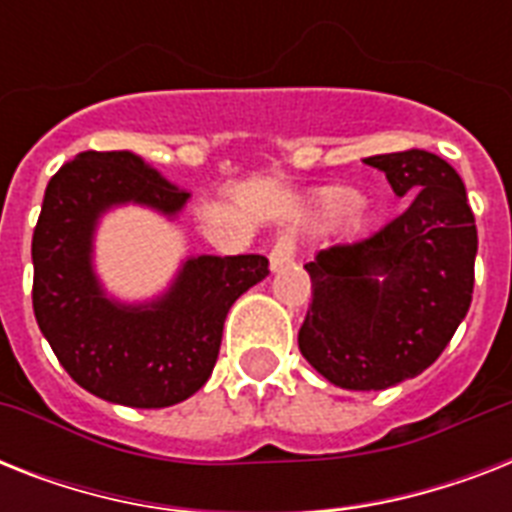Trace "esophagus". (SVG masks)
<instances>
[{
    "mask_svg": "<svg viewBox=\"0 0 512 512\" xmlns=\"http://www.w3.org/2000/svg\"><path fill=\"white\" fill-rule=\"evenodd\" d=\"M295 252V241L289 239V236H281V239L273 244L271 255H268V260H271V271H281L284 265L295 263Z\"/></svg>",
    "mask_w": 512,
    "mask_h": 512,
    "instance_id": "1",
    "label": "esophagus"
}]
</instances>
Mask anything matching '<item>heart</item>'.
Segmentation results:
<instances>
[{"label":"heart","mask_w":512,"mask_h":512,"mask_svg":"<svg viewBox=\"0 0 512 512\" xmlns=\"http://www.w3.org/2000/svg\"><path fill=\"white\" fill-rule=\"evenodd\" d=\"M358 204V196L353 191H345V188H337V191H329L324 196L319 207V220L321 223H335L337 217H342L345 212Z\"/></svg>","instance_id":"heart-1"}]
</instances>
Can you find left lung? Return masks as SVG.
I'll return each mask as SVG.
<instances>
[{
	"mask_svg": "<svg viewBox=\"0 0 512 512\" xmlns=\"http://www.w3.org/2000/svg\"><path fill=\"white\" fill-rule=\"evenodd\" d=\"M364 164L409 204L372 236L305 263L313 300L297 345L337 388L385 390L425 372L465 319L478 233L465 183L441 156L412 148Z\"/></svg>",
	"mask_w": 512,
	"mask_h": 512,
	"instance_id": "8db88e82",
	"label": "left lung"
}]
</instances>
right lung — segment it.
Instances as JSON below:
<instances>
[{
    "label": "right lung",
    "instance_id": "1",
    "mask_svg": "<svg viewBox=\"0 0 512 512\" xmlns=\"http://www.w3.org/2000/svg\"><path fill=\"white\" fill-rule=\"evenodd\" d=\"M191 199L132 151H84L44 191L34 228V316L76 385L111 404L164 409L215 369L225 316L268 276L263 255L185 257L162 295L122 303L95 273V231L114 207L175 220Z\"/></svg>",
    "mask_w": 512,
    "mask_h": 512
}]
</instances>
